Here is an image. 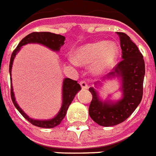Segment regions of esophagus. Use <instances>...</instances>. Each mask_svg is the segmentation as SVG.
I'll use <instances>...</instances> for the list:
<instances>
[{"label": "esophagus", "mask_w": 156, "mask_h": 156, "mask_svg": "<svg viewBox=\"0 0 156 156\" xmlns=\"http://www.w3.org/2000/svg\"><path fill=\"white\" fill-rule=\"evenodd\" d=\"M80 85H81V87H82V89H87L88 88L87 82H86V81H84V80L80 82Z\"/></svg>", "instance_id": "1"}]
</instances>
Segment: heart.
Listing matches in <instances>:
<instances>
[{
    "instance_id": "1",
    "label": "heart",
    "mask_w": 156,
    "mask_h": 156,
    "mask_svg": "<svg viewBox=\"0 0 156 156\" xmlns=\"http://www.w3.org/2000/svg\"><path fill=\"white\" fill-rule=\"evenodd\" d=\"M118 55L117 46L114 43L105 41L88 44L78 48L74 52V63L91 64L95 63L94 70L97 72L109 67L115 60Z\"/></svg>"
}]
</instances>
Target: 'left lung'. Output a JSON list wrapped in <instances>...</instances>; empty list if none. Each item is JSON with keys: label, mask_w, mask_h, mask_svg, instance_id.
Instances as JSON below:
<instances>
[{"label": "left lung", "mask_w": 156, "mask_h": 156, "mask_svg": "<svg viewBox=\"0 0 156 156\" xmlns=\"http://www.w3.org/2000/svg\"><path fill=\"white\" fill-rule=\"evenodd\" d=\"M120 39L122 59L108 74L121 77L123 97L114 104L101 101L94 88H89L93 99L89 108V116L102 126H113L126 120L141 101L145 65L143 55L128 35L117 32Z\"/></svg>", "instance_id": "left-lung-1"}]
</instances>
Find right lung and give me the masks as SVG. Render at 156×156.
Here are the masks:
<instances>
[{
	"label": "right lung",
	"instance_id": "right-lung-1",
	"mask_svg": "<svg viewBox=\"0 0 156 156\" xmlns=\"http://www.w3.org/2000/svg\"><path fill=\"white\" fill-rule=\"evenodd\" d=\"M64 40L65 37L63 35L55 34L50 33V32H33V33L28 34L27 36H26L20 41L18 46L15 48V50L12 53V55H11L10 64H9L10 75L11 72H12V67L15 56L23 45L28 44V43H39V44L47 46L53 51H59L60 47L64 44ZM10 80L11 82H12V78H10ZM81 89L82 88L77 81H74V80L70 79V78H65L63 80V104H62L60 111H59L57 115L53 119H49V120H43V121L30 119L29 116H27L24 113L23 111L22 110L16 103L12 85H11V97H12V101L15 107L17 108V110L31 124H33L35 126L41 127V128H54L61 123L62 120L67 114V109H68L70 104L72 102L73 99Z\"/></svg>",
	"mask_w": 156,
	"mask_h": 156
}]
</instances>
